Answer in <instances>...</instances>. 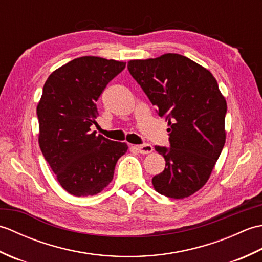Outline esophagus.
Returning a JSON list of instances; mask_svg holds the SVG:
<instances>
[{
  "label": "esophagus",
  "instance_id": "34e87169",
  "mask_svg": "<svg viewBox=\"0 0 262 262\" xmlns=\"http://www.w3.org/2000/svg\"><path fill=\"white\" fill-rule=\"evenodd\" d=\"M136 147V149L140 153H142V154H148V153H151V152H153V146L152 145H149V144H141V145H136L135 146Z\"/></svg>",
  "mask_w": 262,
  "mask_h": 262
}]
</instances>
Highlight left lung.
Wrapping results in <instances>:
<instances>
[{"instance_id": "1", "label": "left lung", "mask_w": 262, "mask_h": 262, "mask_svg": "<svg viewBox=\"0 0 262 262\" xmlns=\"http://www.w3.org/2000/svg\"><path fill=\"white\" fill-rule=\"evenodd\" d=\"M160 117L168 121L170 147L155 146L165 168L153 177L155 190L182 199L207 180L225 144L227 105L213 74L179 54L128 62Z\"/></svg>"}]
</instances>
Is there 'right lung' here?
Here are the masks:
<instances>
[{
    "instance_id": "1",
    "label": "right lung",
    "mask_w": 262,
    "mask_h": 262,
    "mask_svg": "<svg viewBox=\"0 0 262 262\" xmlns=\"http://www.w3.org/2000/svg\"><path fill=\"white\" fill-rule=\"evenodd\" d=\"M126 63L96 56L71 60L48 76L37 105L39 146L59 185L76 197L93 196L107 187L117 161L128 149L91 132L96 102Z\"/></svg>"
}]
</instances>
